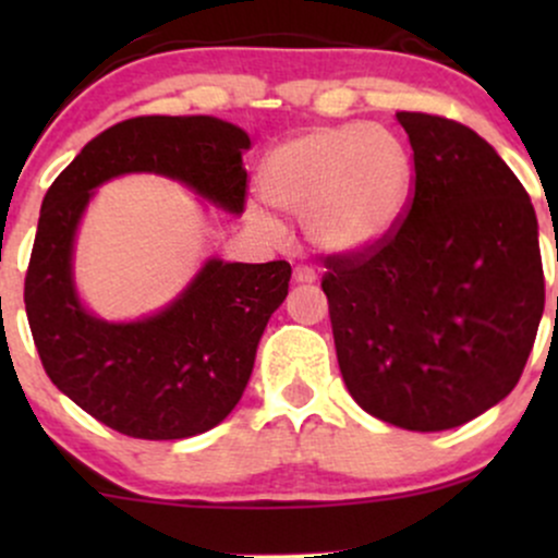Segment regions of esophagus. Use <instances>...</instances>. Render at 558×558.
Segmentation results:
<instances>
[{"label": "esophagus", "instance_id": "1", "mask_svg": "<svg viewBox=\"0 0 558 558\" xmlns=\"http://www.w3.org/2000/svg\"><path fill=\"white\" fill-rule=\"evenodd\" d=\"M293 280H296V283H315L317 272L312 270V267L299 265V267H293Z\"/></svg>", "mask_w": 558, "mask_h": 558}]
</instances>
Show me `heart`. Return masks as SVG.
Masks as SVG:
<instances>
[{
  "instance_id": "1",
  "label": "heart",
  "mask_w": 558,
  "mask_h": 558,
  "mask_svg": "<svg viewBox=\"0 0 558 558\" xmlns=\"http://www.w3.org/2000/svg\"><path fill=\"white\" fill-rule=\"evenodd\" d=\"M412 159L399 138L367 123L315 128L267 157L262 194L304 220L319 252L356 254L399 226L412 196ZM252 226L278 235L280 222L252 204Z\"/></svg>"
}]
</instances>
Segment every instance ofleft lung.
I'll return each mask as SVG.
<instances>
[{"instance_id": "left-lung-1", "label": "left lung", "mask_w": 558, "mask_h": 558, "mask_svg": "<svg viewBox=\"0 0 558 558\" xmlns=\"http://www.w3.org/2000/svg\"><path fill=\"white\" fill-rule=\"evenodd\" d=\"M414 151L407 217L325 257L338 367L354 401L403 430L464 425L514 390L546 304L537 217L485 138L396 112Z\"/></svg>"}]
</instances>
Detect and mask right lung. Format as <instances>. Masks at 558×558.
I'll return each instance as SVG.
<instances>
[{
    "label": "right lung",
    "mask_w": 558,
    "mask_h": 558,
    "mask_svg": "<svg viewBox=\"0 0 558 558\" xmlns=\"http://www.w3.org/2000/svg\"><path fill=\"white\" fill-rule=\"evenodd\" d=\"M252 146L209 114L131 118L88 141L49 185L25 275V315L49 380L101 425L144 440L213 430L233 412L254 369L267 319L288 296L291 265L207 259L165 310L107 323L73 280L81 217L101 183L155 172L230 215L243 213Z\"/></svg>",
    "instance_id": "obj_1"
}]
</instances>
